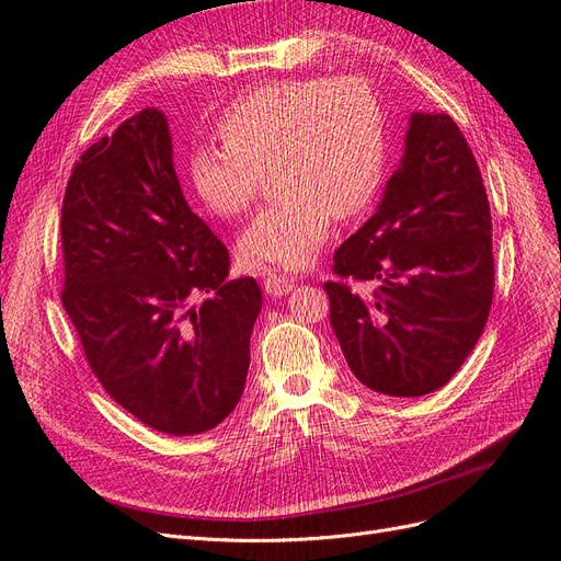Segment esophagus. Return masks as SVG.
<instances>
[{
	"mask_svg": "<svg viewBox=\"0 0 561 561\" xmlns=\"http://www.w3.org/2000/svg\"><path fill=\"white\" fill-rule=\"evenodd\" d=\"M263 286L270 296H286L289 291H294L296 282L284 275H277V272H267L263 277Z\"/></svg>",
	"mask_w": 561,
	"mask_h": 561,
	"instance_id": "1",
	"label": "esophagus"
}]
</instances>
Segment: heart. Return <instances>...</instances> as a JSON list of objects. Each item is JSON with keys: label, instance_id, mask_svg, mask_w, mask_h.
Masks as SVG:
<instances>
[{"label": "heart", "instance_id": "heart-1", "mask_svg": "<svg viewBox=\"0 0 561 561\" xmlns=\"http://www.w3.org/2000/svg\"><path fill=\"white\" fill-rule=\"evenodd\" d=\"M222 146H197L190 183L222 218L251 209L275 171L277 199L239 237L244 263L298 270L327 242L333 216L364 214L386 179V115L359 77H302L255 87L216 122Z\"/></svg>", "mask_w": 561, "mask_h": 561}]
</instances>
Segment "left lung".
<instances>
[{"instance_id": "left-lung-1", "label": "left lung", "mask_w": 561, "mask_h": 561, "mask_svg": "<svg viewBox=\"0 0 561 561\" xmlns=\"http://www.w3.org/2000/svg\"><path fill=\"white\" fill-rule=\"evenodd\" d=\"M331 327L350 371L390 397L446 386L493 300L491 211L477 159L444 112H413L376 214L333 253ZM374 280L359 295L344 282Z\"/></svg>"}]
</instances>
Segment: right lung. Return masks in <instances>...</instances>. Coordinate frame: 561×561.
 Returning a JSON list of instances; mask_svg holds the SVG:
<instances>
[{
  "label": "right lung",
  "mask_w": 561,
  "mask_h": 561,
  "mask_svg": "<svg viewBox=\"0 0 561 561\" xmlns=\"http://www.w3.org/2000/svg\"><path fill=\"white\" fill-rule=\"evenodd\" d=\"M60 242L62 308L105 392L175 437L226 421L247 382L261 286L226 279L228 249L190 211L164 112L140 110L79 157Z\"/></svg>",
  "instance_id": "add662e5"
}]
</instances>
